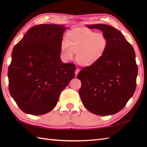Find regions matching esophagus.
<instances>
[{"mask_svg": "<svg viewBox=\"0 0 147 147\" xmlns=\"http://www.w3.org/2000/svg\"><path fill=\"white\" fill-rule=\"evenodd\" d=\"M79 72H80V69H78V68H77V69L75 70V76H77V75H78V74L79 73Z\"/></svg>", "mask_w": 147, "mask_h": 147, "instance_id": "1", "label": "esophagus"}]
</instances>
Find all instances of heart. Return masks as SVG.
<instances>
[{
    "mask_svg": "<svg viewBox=\"0 0 147 147\" xmlns=\"http://www.w3.org/2000/svg\"><path fill=\"white\" fill-rule=\"evenodd\" d=\"M107 46L108 40L103 34L82 29L71 34L69 40H63L61 50L64 59H72L74 52L77 53V63L83 66H90L103 56Z\"/></svg>",
    "mask_w": 147,
    "mask_h": 147,
    "instance_id": "heart-1",
    "label": "heart"
}]
</instances>
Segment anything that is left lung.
<instances>
[{"mask_svg": "<svg viewBox=\"0 0 147 147\" xmlns=\"http://www.w3.org/2000/svg\"><path fill=\"white\" fill-rule=\"evenodd\" d=\"M87 26L102 30L108 46L98 61L80 71L79 94L91 113L100 116L113 115L124 107L135 92L138 73L135 51L124 35L111 26Z\"/></svg>", "mask_w": 147, "mask_h": 147, "instance_id": "1", "label": "left lung"}]
</instances>
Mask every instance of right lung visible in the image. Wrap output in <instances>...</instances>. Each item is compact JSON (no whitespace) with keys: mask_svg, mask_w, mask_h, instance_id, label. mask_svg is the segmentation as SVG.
<instances>
[{"mask_svg":"<svg viewBox=\"0 0 147 147\" xmlns=\"http://www.w3.org/2000/svg\"><path fill=\"white\" fill-rule=\"evenodd\" d=\"M65 29L63 25L35 26L13 48L8 89L23 112L40 115L50 112L75 77V65L60 59Z\"/></svg>","mask_w":147,"mask_h":147,"instance_id":"1","label":"right lung"}]
</instances>
